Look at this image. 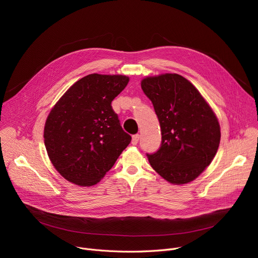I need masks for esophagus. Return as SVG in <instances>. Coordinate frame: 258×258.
I'll return each mask as SVG.
<instances>
[{
    "instance_id": "esophagus-1",
    "label": "esophagus",
    "mask_w": 258,
    "mask_h": 258,
    "mask_svg": "<svg viewBox=\"0 0 258 258\" xmlns=\"http://www.w3.org/2000/svg\"><path fill=\"white\" fill-rule=\"evenodd\" d=\"M139 138H140V136H139L138 134L134 135V136L132 137V144H133V145H137V143H138V141H139Z\"/></svg>"
}]
</instances>
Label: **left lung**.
Listing matches in <instances>:
<instances>
[{
    "mask_svg": "<svg viewBox=\"0 0 258 258\" xmlns=\"http://www.w3.org/2000/svg\"><path fill=\"white\" fill-rule=\"evenodd\" d=\"M141 88L154 105L162 134L159 150L146 154L152 167L172 184L194 181L218 152V118L196 87L179 74L146 77Z\"/></svg>",
    "mask_w": 258,
    "mask_h": 258,
    "instance_id": "left-lung-1",
    "label": "left lung"
}]
</instances>
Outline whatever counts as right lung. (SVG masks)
I'll list each match as a JSON object with an SVG mask.
<instances>
[{
    "label": "right lung",
    "instance_id": "add662e5",
    "mask_svg": "<svg viewBox=\"0 0 258 258\" xmlns=\"http://www.w3.org/2000/svg\"><path fill=\"white\" fill-rule=\"evenodd\" d=\"M128 80L124 75H87L51 110L45 146L66 180L79 186L97 184L130 144L132 137L122 130L111 105Z\"/></svg>",
    "mask_w": 258,
    "mask_h": 258
}]
</instances>
